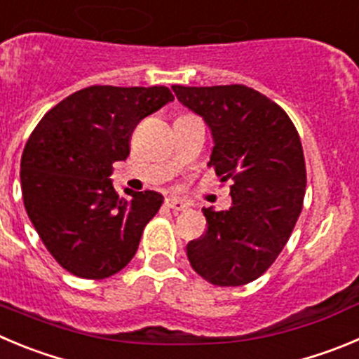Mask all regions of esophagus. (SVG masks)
Listing matches in <instances>:
<instances>
[{
  "label": "esophagus",
  "mask_w": 359,
  "mask_h": 359,
  "mask_svg": "<svg viewBox=\"0 0 359 359\" xmlns=\"http://www.w3.org/2000/svg\"><path fill=\"white\" fill-rule=\"evenodd\" d=\"M166 205L173 210H186L187 209V203L184 202V200L175 198V196H170V198H166Z\"/></svg>",
  "instance_id": "34e87169"
}]
</instances>
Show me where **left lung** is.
<instances>
[{
	"instance_id": "obj_1",
	"label": "left lung",
	"mask_w": 359,
	"mask_h": 359,
	"mask_svg": "<svg viewBox=\"0 0 359 359\" xmlns=\"http://www.w3.org/2000/svg\"><path fill=\"white\" fill-rule=\"evenodd\" d=\"M172 88L205 120L214 142L209 166L232 184L229 210L203 209L207 232L187 244V259L212 285H246L276 260L303 209L299 134L276 102L244 85Z\"/></svg>"
}]
</instances>
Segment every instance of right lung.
<instances>
[{"label":"right lung","mask_w":359,"mask_h":359,"mask_svg":"<svg viewBox=\"0 0 359 359\" xmlns=\"http://www.w3.org/2000/svg\"><path fill=\"white\" fill-rule=\"evenodd\" d=\"M173 100L166 86H88L49 109L21 157L26 212L56 262L102 280L130 262L163 195L126 189L109 179L126 161L134 127Z\"/></svg>","instance_id":"add662e5"}]
</instances>
